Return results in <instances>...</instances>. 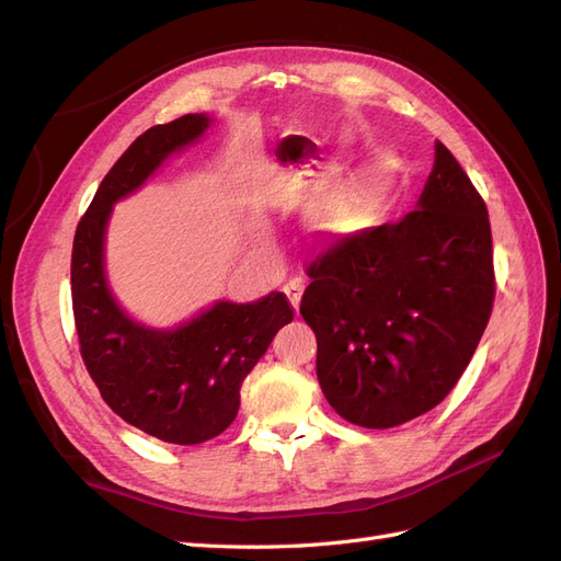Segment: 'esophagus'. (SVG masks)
I'll return each instance as SVG.
<instances>
[{
    "label": "esophagus",
    "mask_w": 561,
    "mask_h": 561,
    "mask_svg": "<svg viewBox=\"0 0 561 561\" xmlns=\"http://www.w3.org/2000/svg\"><path fill=\"white\" fill-rule=\"evenodd\" d=\"M283 293H285L287 299H290L293 307L299 309V301H301V295H304V280L301 278H290L283 285Z\"/></svg>",
    "instance_id": "1"
}]
</instances>
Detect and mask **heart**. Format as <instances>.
<instances>
[{
    "label": "heart",
    "mask_w": 561,
    "mask_h": 561,
    "mask_svg": "<svg viewBox=\"0 0 561 561\" xmlns=\"http://www.w3.org/2000/svg\"><path fill=\"white\" fill-rule=\"evenodd\" d=\"M386 190V171L381 165H367L334 190L316 210V225L328 231H346L377 206Z\"/></svg>",
    "instance_id": "heart-1"
}]
</instances>
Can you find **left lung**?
Listing matches in <instances>:
<instances>
[{"label":"left lung","mask_w":561,"mask_h":561,"mask_svg":"<svg viewBox=\"0 0 561 561\" xmlns=\"http://www.w3.org/2000/svg\"><path fill=\"white\" fill-rule=\"evenodd\" d=\"M307 274L299 313L316 332L322 393L355 426H400L451 393L489 322L486 203L435 142L416 210L332 243Z\"/></svg>","instance_id":"1"}]
</instances>
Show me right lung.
Wrapping results in <instances>:
<instances>
[{
	"label": "right lung",
	"mask_w": 561,
	"mask_h": 561,
	"mask_svg": "<svg viewBox=\"0 0 561 561\" xmlns=\"http://www.w3.org/2000/svg\"><path fill=\"white\" fill-rule=\"evenodd\" d=\"M208 122L206 114H184L145 130L100 182L72 245L79 351L100 396L130 426L184 447L231 426L243 379L295 318L287 297L271 293L252 304L217 301L175 330H149L110 293L103 250L112 206L138 190L168 154L194 142Z\"/></svg>",
	"instance_id": "add662e5"
}]
</instances>
